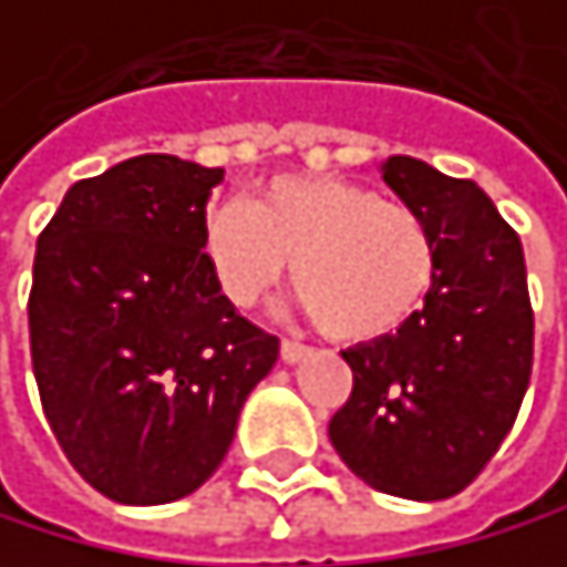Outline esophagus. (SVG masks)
<instances>
[{
  "instance_id": "34e87169",
  "label": "esophagus",
  "mask_w": 567,
  "mask_h": 567,
  "mask_svg": "<svg viewBox=\"0 0 567 567\" xmlns=\"http://www.w3.org/2000/svg\"><path fill=\"white\" fill-rule=\"evenodd\" d=\"M311 350H308V346L305 342H298V339H284L280 342V360L284 363H298V360H305Z\"/></svg>"
}]
</instances>
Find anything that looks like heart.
I'll return each instance as SVG.
<instances>
[{
    "label": "heart",
    "mask_w": 567,
    "mask_h": 567,
    "mask_svg": "<svg viewBox=\"0 0 567 567\" xmlns=\"http://www.w3.org/2000/svg\"><path fill=\"white\" fill-rule=\"evenodd\" d=\"M200 249L235 308L259 305L290 269L321 332L374 342L398 332L436 284V238L422 214L332 176H280L249 204L207 214Z\"/></svg>",
    "instance_id": "heart-1"
}]
</instances>
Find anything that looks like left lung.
I'll return each instance as SVG.
<instances>
[{"label":"left lung","instance_id":"8db88e82","mask_svg":"<svg viewBox=\"0 0 567 567\" xmlns=\"http://www.w3.org/2000/svg\"><path fill=\"white\" fill-rule=\"evenodd\" d=\"M384 183L436 238L433 293L394 336L346 350L353 391L329 422L370 488L436 503L503 446L534 370V308L519 235L471 179L391 155Z\"/></svg>","mask_w":567,"mask_h":567}]
</instances>
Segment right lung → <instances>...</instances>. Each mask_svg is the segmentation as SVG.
I'll return each instance as SVG.
<instances>
[{"mask_svg": "<svg viewBox=\"0 0 567 567\" xmlns=\"http://www.w3.org/2000/svg\"><path fill=\"white\" fill-rule=\"evenodd\" d=\"M225 169L137 155L79 179L37 238L27 301L44 419L82 478L124 506L197 492L280 339L217 290L204 204Z\"/></svg>", "mask_w": 567, "mask_h": 567, "instance_id": "1", "label": "right lung"}]
</instances>
